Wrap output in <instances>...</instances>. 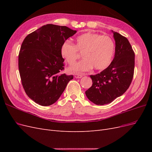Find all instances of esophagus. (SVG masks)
I'll return each mask as SVG.
<instances>
[{"label":"esophagus","mask_w":152,"mask_h":152,"mask_svg":"<svg viewBox=\"0 0 152 152\" xmlns=\"http://www.w3.org/2000/svg\"><path fill=\"white\" fill-rule=\"evenodd\" d=\"M75 78H77V79H80V78L82 77V75H80V74H78V73H76V74H75Z\"/></svg>","instance_id":"esophagus-1"}]
</instances>
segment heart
I'll list each match as a JSON object with an SVG mask.
<instances>
[{"label": "heart", "instance_id": "b5f03b06", "mask_svg": "<svg viewBox=\"0 0 152 152\" xmlns=\"http://www.w3.org/2000/svg\"><path fill=\"white\" fill-rule=\"evenodd\" d=\"M115 49L113 40L107 35L87 32L78 36L75 45L66 41L61 47V54L68 65H75L82 53L84 58L71 68L74 72L82 73L94 67L98 70L107 68L112 61Z\"/></svg>", "mask_w": 152, "mask_h": 152}]
</instances>
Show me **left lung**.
Segmentation results:
<instances>
[{
    "mask_svg": "<svg viewBox=\"0 0 152 152\" xmlns=\"http://www.w3.org/2000/svg\"><path fill=\"white\" fill-rule=\"evenodd\" d=\"M115 53L110 65L98 74L90 75L93 85L86 91L91 102L98 105L112 102L129 87L134 76V52L127 39L112 31Z\"/></svg>",
    "mask_w": 152,
    "mask_h": 152,
    "instance_id": "8db88e82",
    "label": "left lung"
}]
</instances>
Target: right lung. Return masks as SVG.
Wrapping results in <instances>:
<instances>
[{
  "label": "right lung",
  "instance_id": "add662e5",
  "mask_svg": "<svg viewBox=\"0 0 152 152\" xmlns=\"http://www.w3.org/2000/svg\"><path fill=\"white\" fill-rule=\"evenodd\" d=\"M77 32L65 26L48 24L28 34L18 56L21 84L28 97L41 106L54 103L72 75L63 73L61 45Z\"/></svg>",
  "mask_w": 152,
  "mask_h": 152
}]
</instances>
